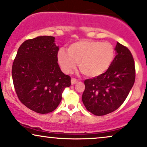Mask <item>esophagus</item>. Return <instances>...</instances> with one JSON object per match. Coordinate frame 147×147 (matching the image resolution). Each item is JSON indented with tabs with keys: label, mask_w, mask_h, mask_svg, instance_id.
Listing matches in <instances>:
<instances>
[{
	"label": "esophagus",
	"mask_w": 147,
	"mask_h": 147,
	"mask_svg": "<svg viewBox=\"0 0 147 147\" xmlns=\"http://www.w3.org/2000/svg\"><path fill=\"white\" fill-rule=\"evenodd\" d=\"M77 83V80L75 79H74V78H72V79H71V84L72 85H75Z\"/></svg>",
	"instance_id": "esophagus-1"
}]
</instances>
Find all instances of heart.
<instances>
[{"instance_id":"b5f03b06","label":"heart","mask_w":147,"mask_h":147,"mask_svg":"<svg viewBox=\"0 0 147 147\" xmlns=\"http://www.w3.org/2000/svg\"><path fill=\"white\" fill-rule=\"evenodd\" d=\"M115 57L112 45L100 40L86 39L70 45L68 51L61 49L57 59L62 70L70 73L79 63L83 75L96 78L105 74L110 68Z\"/></svg>"}]
</instances>
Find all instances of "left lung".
Instances as JSON below:
<instances>
[{"label":"left lung","instance_id":"1","mask_svg":"<svg viewBox=\"0 0 147 147\" xmlns=\"http://www.w3.org/2000/svg\"><path fill=\"white\" fill-rule=\"evenodd\" d=\"M116 56L112 65L102 75L86 79L82 101L92 114L102 116L118 109L132 88L135 81V65L131 52L117 42Z\"/></svg>","mask_w":147,"mask_h":147}]
</instances>
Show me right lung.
Here are the masks:
<instances>
[{
	"instance_id": "obj_1",
	"label": "right lung",
	"mask_w": 147,
	"mask_h": 147,
	"mask_svg": "<svg viewBox=\"0 0 147 147\" xmlns=\"http://www.w3.org/2000/svg\"><path fill=\"white\" fill-rule=\"evenodd\" d=\"M59 47L55 37L38 36L26 40L18 49L12 66L16 92L21 102L34 112L46 114L58 107L70 76L57 64Z\"/></svg>"
}]
</instances>
